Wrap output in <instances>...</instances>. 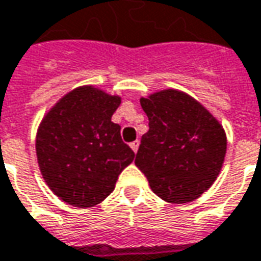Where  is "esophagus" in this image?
I'll use <instances>...</instances> for the list:
<instances>
[{
	"instance_id": "obj_1",
	"label": "esophagus",
	"mask_w": 261,
	"mask_h": 261,
	"mask_svg": "<svg viewBox=\"0 0 261 261\" xmlns=\"http://www.w3.org/2000/svg\"><path fill=\"white\" fill-rule=\"evenodd\" d=\"M139 141H138V139H136V141H134V142L130 143V148H132V151L135 152V153H136V152H138V148H139Z\"/></svg>"
}]
</instances>
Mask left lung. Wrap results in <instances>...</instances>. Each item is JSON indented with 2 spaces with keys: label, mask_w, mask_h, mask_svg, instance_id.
<instances>
[{
  "label": "left lung",
  "mask_w": 261,
  "mask_h": 261,
  "mask_svg": "<svg viewBox=\"0 0 261 261\" xmlns=\"http://www.w3.org/2000/svg\"><path fill=\"white\" fill-rule=\"evenodd\" d=\"M149 120L135 165L159 198L172 204L197 200L216 181L224 162L227 138L201 103L174 89L141 99Z\"/></svg>",
  "instance_id": "obj_1"
}]
</instances>
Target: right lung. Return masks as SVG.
Segmentation results:
<instances>
[{"label":"right lung","instance_id":"add662e5","mask_svg":"<svg viewBox=\"0 0 261 261\" xmlns=\"http://www.w3.org/2000/svg\"><path fill=\"white\" fill-rule=\"evenodd\" d=\"M119 105V96L82 86L63 96L38 127L40 171L50 190L70 205L87 208L102 202L134 161L120 126L112 122Z\"/></svg>","mask_w":261,"mask_h":261}]
</instances>
